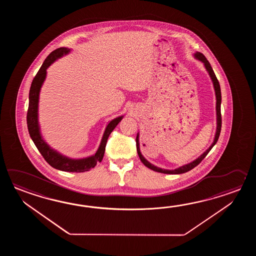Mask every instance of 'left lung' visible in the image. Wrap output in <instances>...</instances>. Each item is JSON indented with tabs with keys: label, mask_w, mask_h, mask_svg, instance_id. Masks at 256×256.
I'll return each mask as SVG.
<instances>
[{
	"label": "left lung",
	"mask_w": 256,
	"mask_h": 256,
	"mask_svg": "<svg viewBox=\"0 0 256 256\" xmlns=\"http://www.w3.org/2000/svg\"><path fill=\"white\" fill-rule=\"evenodd\" d=\"M194 58L196 60L202 61V63L205 66V68L207 70L208 75L210 76L212 80L213 87H214V90H215V94H216V114H217V128H216V134H215V137H214V141H213L212 146L208 148L205 152L202 154L200 156L196 158V160L192 161L191 163L186 164L185 166H182L178 168L174 169V170H168V169L160 168L156 166H154L150 162H148L146 158H144V156L142 154L141 151H140V144H139V132L137 134L136 136V149H137V152L138 156L141 159L142 163L144 164L148 168L152 169L154 171H156L159 173H164V174H183L188 171H190L191 169L194 168L198 164L202 162L204 158H206L208 152L212 150L215 144L217 142L218 139L220 137V130H222V114H220V104H222V92H220V83L218 82L217 76L215 75L214 71H213L212 66L210 64V62L208 61L207 58H205L204 54H202L200 52H196L194 54Z\"/></svg>",
	"instance_id": "left-lung-1"
}]
</instances>
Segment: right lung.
Listing matches in <instances>:
<instances>
[{
  "label": "right lung",
  "instance_id": "add662e5",
  "mask_svg": "<svg viewBox=\"0 0 256 256\" xmlns=\"http://www.w3.org/2000/svg\"><path fill=\"white\" fill-rule=\"evenodd\" d=\"M70 52V49L66 48H60L56 49L53 52L48 54V56L44 61L43 65L41 66L38 72L34 78L33 82L31 84L30 92H29V105H28V132L31 139L33 140L34 144L38 149L40 154L43 156L44 160L56 169L66 172H85L90 169L93 168L98 162H100L104 158L105 147L107 144V140L110 134L115 127L120 122L124 116H119L114 120H110L106 129L104 130V136L98 146V150L95 154L88 158H82V159H72L61 154L53 148L49 146L48 144L44 142L43 137L41 136L40 127L38 124V102L39 93L43 85L46 76V70L49 66L53 64L58 58H62L63 56L68 54Z\"/></svg>",
  "mask_w": 256,
  "mask_h": 256
}]
</instances>
